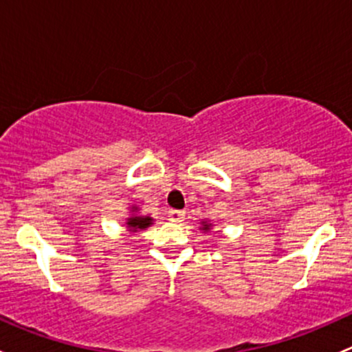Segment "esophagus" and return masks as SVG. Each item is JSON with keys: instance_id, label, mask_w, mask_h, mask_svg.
<instances>
[{"instance_id": "esophagus-1", "label": "esophagus", "mask_w": 352, "mask_h": 352, "mask_svg": "<svg viewBox=\"0 0 352 352\" xmlns=\"http://www.w3.org/2000/svg\"><path fill=\"white\" fill-rule=\"evenodd\" d=\"M186 218V211H180V209H170L168 211V219L173 223H182Z\"/></svg>"}]
</instances>
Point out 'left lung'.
<instances>
[{
	"label": "left lung",
	"instance_id": "8db88e82",
	"mask_svg": "<svg viewBox=\"0 0 352 352\" xmlns=\"http://www.w3.org/2000/svg\"><path fill=\"white\" fill-rule=\"evenodd\" d=\"M199 230H201V232H204V233H209L212 230V223L209 221V219H202Z\"/></svg>",
	"mask_w": 352,
	"mask_h": 352
}]
</instances>
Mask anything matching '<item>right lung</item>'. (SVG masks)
Returning <instances> with one entry per match:
<instances>
[{
	"label": "right lung",
	"instance_id": "add662e5",
	"mask_svg": "<svg viewBox=\"0 0 352 352\" xmlns=\"http://www.w3.org/2000/svg\"><path fill=\"white\" fill-rule=\"evenodd\" d=\"M155 219L150 214H141V209L136 204L129 208V218H126V226L129 233H140L150 228Z\"/></svg>",
	"mask_w": 352,
	"mask_h": 352
}]
</instances>
